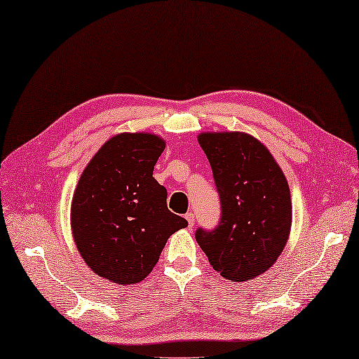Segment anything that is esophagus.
<instances>
[{
    "instance_id": "1",
    "label": "esophagus",
    "mask_w": 359,
    "mask_h": 359,
    "mask_svg": "<svg viewBox=\"0 0 359 359\" xmlns=\"http://www.w3.org/2000/svg\"><path fill=\"white\" fill-rule=\"evenodd\" d=\"M186 220L189 223V228H192V226L195 224V215L192 214V212H187L186 214Z\"/></svg>"
}]
</instances>
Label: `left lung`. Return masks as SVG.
I'll list each match as a JSON object with an SVG mask.
<instances>
[{"mask_svg": "<svg viewBox=\"0 0 359 359\" xmlns=\"http://www.w3.org/2000/svg\"><path fill=\"white\" fill-rule=\"evenodd\" d=\"M198 142L214 173L222 217L195 238L212 268L232 282L265 273L287 245L291 196L268 149L245 133H203Z\"/></svg>", "mask_w": 359, "mask_h": 359, "instance_id": "obj_1", "label": "left lung"}]
</instances>
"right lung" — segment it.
Instances as JSON below:
<instances>
[{
    "label": "right lung",
    "instance_id": "right-lung-1",
    "mask_svg": "<svg viewBox=\"0 0 359 359\" xmlns=\"http://www.w3.org/2000/svg\"><path fill=\"white\" fill-rule=\"evenodd\" d=\"M165 149L149 133L109 139L86 165L72 198L77 250L94 273L130 285L147 277L173 232L187 220L167 209V190L153 178Z\"/></svg>",
    "mask_w": 359,
    "mask_h": 359
}]
</instances>
